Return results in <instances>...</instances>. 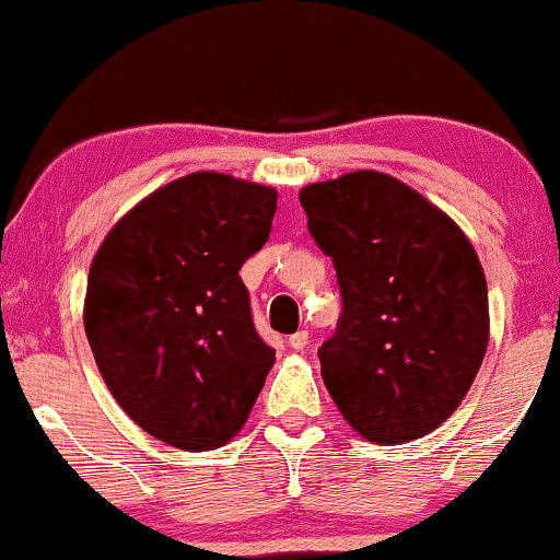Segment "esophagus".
I'll return each instance as SVG.
<instances>
[{
    "instance_id": "34e87169",
    "label": "esophagus",
    "mask_w": 560,
    "mask_h": 560,
    "mask_svg": "<svg viewBox=\"0 0 560 560\" xmlns=\"http://www.w3.org/2000/svg\"><path fill=\"white\" fill-rule=\"evenodd\" d=\"M288 345H291V350H304V347L310 345V334H306V330H296V334L288 339Z\"/></svg>"
}]
</instances>
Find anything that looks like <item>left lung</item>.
I'll use <instances>...</instances> for the list:
<instances>
[{
  "mask_svg": "<svg viewBox=\"0 0 560 560\" xmlns=\"http://www.w3.org/2000/svg\"><path fill=\"white\" fill-rule=\"evenodd\" d=\"M299 200L345 299L339 328L317 350L336 408L382 446L438 430L489 347V288L470 237L378 171L310 184Z\"/></svg>",
  "mask_w": 560,
  "mask_h": 560,
  "instance_id": "8db88e82",
  "label": "left lung"
}]
</instances>
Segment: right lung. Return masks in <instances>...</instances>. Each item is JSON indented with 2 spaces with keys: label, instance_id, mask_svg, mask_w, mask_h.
Returning a JSON list of instances; mask_svg holds the SVG:
<instances>
[{
  "label": "right lung",
  "instance_id": "right-lung-1",
  "mask_svg": "<svg viewBox=\"0 0 560 560\" xmlns=\"http://www.w3.org/2000/svg\"><path fill=\"white\" fill-rule=\"evenodd\" d=\"M275 210L272 186L189 173L136 202L95 250L82 310L95 365L122 411L167 446L230 443L275 365L240 280Z\"/></svg>",
  "mask_w": 560,
  "mask_h": 560
}]
</instances>
